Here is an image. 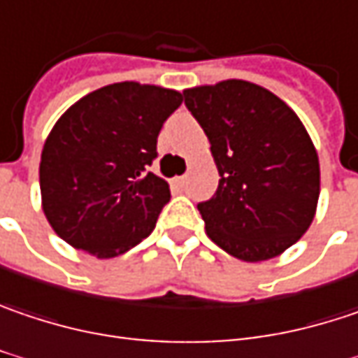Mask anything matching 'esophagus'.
Returning <instances> with one entry per match:
<instances>
[{"instance_id":"esophagus-1","label":"esophagus","mask_w":358,"mask_h":358,"mask_svg":"<svg viewBox=\"0 0 358 358\" xmlns=\"http://www.w3.org/2000/svg\"><path fill=\"white\" fill-rule=\"evenodd\" d=\"M184 182H186L184 176H176V178H172V186L174 188H184Z\"/></svg>"}]
</instances>
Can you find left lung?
I'll return each mask as SVG.
<instances>
[{
	"instance_id": "8db88e82",
	"label": "left lung",
	"mask_w": 358,
	"mask_h": 358,
	"mask_svg": "<svg viewBox=\"0 0 358 358\" xmlns=\"http://www.w3.org/2000/svg\"><path fill=\"white\" fill-rule=\"evenodd\" d=\"M221 174L200 202L206 235L241 262L282 255L314 221L320 162L304 123L271 91L229 78L184 91Z\"/></svg>"
}]
</instances>
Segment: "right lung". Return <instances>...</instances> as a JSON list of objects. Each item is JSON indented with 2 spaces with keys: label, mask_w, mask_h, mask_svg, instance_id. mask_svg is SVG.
I'll use <instances>...</instances> for the list:
<instances>
[{
  "label": "right lung",
  "mask_w": 358,
  "mask_h": 358,
  "mask_svg": "<svg viewBox=\"0 0 358 358\" xmlns=\"http://www.w3.org/2000/svg\"><path fill=\"white\" fill-rule=\"evenodd\" d=\"M180 103L174 89L125 80L85 95L60 115L40 158L42 210L60 239L109 259L154 231L170 186L148 166Z\"/></svg>",
  "instance_id": "right-lung-1"
}]
</instances>
